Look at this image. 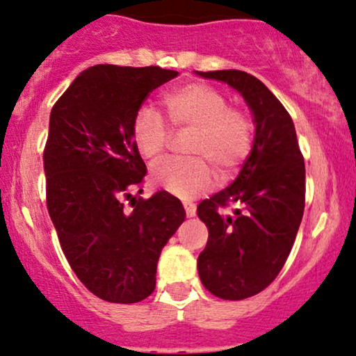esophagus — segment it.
<instances>
[{"label":"esophagus","mask_w":356,"mask_h":356,"mask_svg":"<svg viewBox=\"0 0 356 356\" xmlns=\"http://www.w3.org/2000/svg\"><path fill=\"white\" fill-rule=\"evenodd\" d=\"M184 207H186L187 217H194V216H195V204H192V202H184Z\"/></svg>","instance_id":"esophagus-1"}]
</instances>
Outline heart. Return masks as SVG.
I'll use <instances>...</instances> for the list:
<instances>
[{
  "mask_svg": "<svg viewBox=\"0 0 356 356\" xmlns=\"http://www.w3.org/2000/svg\"><path fill=\"white\" fill-rule=\"evenodd\" d=\"M224 92L205 83H187L162 97L174 129H192L186 161H167L154 170V182L181 199H192L213 186L216 167L227 177L247 159L254 143V126L242 109L227 106ZM170 131L156 109L144 106L132 121V140L145 161L164 157ZM211 165L209 166L207 162Z\"/></svg>",
  "mask_w": 356,
  "mask_h": 356,
  "instance_id": "1",
  "label": "heart"
}]
</instances>
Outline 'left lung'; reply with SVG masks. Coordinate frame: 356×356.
<instances>
[{"mask_svg":"<svg viewBox=\"0 0 356 356\" xmlns=\"http://www.w3.org/2000/svg\"><path fill=\"white\" fill-rule=\"evenodd\" d=\"M197 74L229 84L254 114V145L237 179L197 207L209 229L197 259L200 280L216 297L242 300L267 289L292 250L305 209V162L292 118L262 81L237 70ZM230 203L235 216L218 213Z\"/></svg>","mask_w":356,"mask_h":356,"instance_id":"1","label":"left lung"}]
</instances>
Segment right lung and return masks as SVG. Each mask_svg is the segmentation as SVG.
I'll use <instances>...</instances> for the list:
<instances>
[{"label": "right lung", "mask_w": 356, "mask_h": 356, "mask_svg": "<svg viewBox=\"0 0 356 356\" xmlns=\"http://www.w3.org/2000/svg\"><path fill=\"white\" fill-rule=\"evenodd\" d=\"M177 74L97 64L51 109L42 154L48 212L72 272L106 302L136 303L154 292L162 248L186 219L169 192L132 197L147 172L132 121L149 94Z\"/></svg>", "instance_id": "right-lung-1"}]
</instances>
